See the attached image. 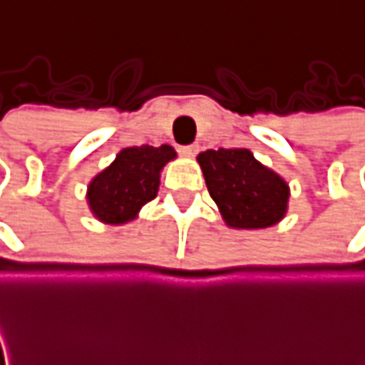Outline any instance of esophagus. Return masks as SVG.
I'll return each instance as SVG.
<instances>
[{
	"mask_svg": "<svg viewBox=\"0 0 365 365\" xmlns=\"http://www.w3.org/2000/svg\"><path fill=\"white\" fill-rule=\"evenodd\" d=\"M180 153L183 156H195L199 153V147L197 145H185V147H180Z\"/></svg>",
	"mask_w": 365,
	"mask_h": 365,
	"instance_id": "34e87169",
	"label": "esophagus"
}]
</instances>
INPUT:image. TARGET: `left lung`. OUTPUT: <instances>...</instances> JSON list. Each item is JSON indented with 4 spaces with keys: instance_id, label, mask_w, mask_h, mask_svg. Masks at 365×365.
Wrapping results in <instances>:
<instances>
[{
    "instance_id": "obj_1",
    "label": "left lung",
    "mask_w": 365,
    "mask_h": 365,
    "mask_svg": "<svg viewBox=\"0 0 365 365\" xmlns=\"http://www.w3.org/2000/svg\"><path fill=\"white\" fill-rule=\"evenodd\" d=\"M210 197L232 228H269L284 217L288 185L247 148H218L197 156Z\"/></svg>"
}]
</instances>
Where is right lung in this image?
Instances as JSON below:
<instances>
[{
	"label": "right lung",
	"mask_w": 365,
	"mask_h": 365,
	"mask_svg": "<svg viewBox=\"0 0 365 365\" xmlns=\"http://www.w3.org/2000/svg\"><path fill=\"white\" fill-rule=\"evenodd\" d=\"M175 158L170 145L128 147L88 185V205L94 217L108 224H123L135 218L143 205L158 191L162 166Z\"/></svg>",
	"instance_id": "obj_1"
}]
</instances>
